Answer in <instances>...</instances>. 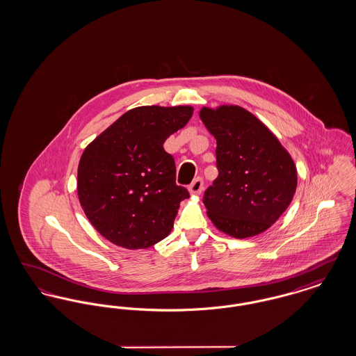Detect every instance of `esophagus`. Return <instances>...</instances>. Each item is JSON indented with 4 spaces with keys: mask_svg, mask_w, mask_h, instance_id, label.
I'll return each mask as SVG.
<instances>
[{
    "mask_svg": "<svg viewBox=\"0 0 356 356\" xmlns=\"http://www.w3.org/2000/svg\"><path fill=\"white\" fill-rule=\"evenodd\" d=\"M204 181L202 177H197L193 180V183L189 186V193L191 195H200L203 192Z\"/></svg>",
    "mask_w": 356,
    "mask_h": 356,
    "instance_id": "34e87169",
    "label": "esophagus"
}]
</instances>
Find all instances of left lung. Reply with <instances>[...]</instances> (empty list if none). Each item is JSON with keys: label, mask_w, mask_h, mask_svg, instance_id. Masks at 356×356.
Wrapping results in <instances>:
<instances>
[{"label": "left lung", "mask_w": 356, "mask_h": 356, "mask_svg": "<svg viewBox=\"0 0 356 356\" xmlns=\"http://www.w3.org/2000/svg\"><path fill=\"white\" fill-rule=\"evenodd\" d=\"M199 115L218 144L219 176L204 192L208 218L221 232L236 238L264 232L295 195L298 172L291 154L241 106H204Z\"/></svg>", "instance_id": "1"}]
</instances>
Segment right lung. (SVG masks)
I'll use <instances>...</instances> for the list:
<instances>
[{
    "label": "right lung",
    "instance_id": "add662e5",
    "mask_svg": "<svg viewBox=\"0 0 356 356\" xmlns=\"http://www.w3.org/2000/svg\"><path fill=\"white\" fill-rule=\"evenodd\" d=\"M193 108L138 106L97 136L80 159L77 193L85 215L111 243L144 250L165 238L180 203L176 165L164 141L192 118Z\"/></svg>",
    "mask_w": 356,
    "mask_h": 356
}]
</instances>
